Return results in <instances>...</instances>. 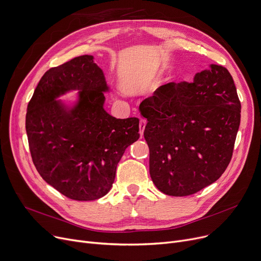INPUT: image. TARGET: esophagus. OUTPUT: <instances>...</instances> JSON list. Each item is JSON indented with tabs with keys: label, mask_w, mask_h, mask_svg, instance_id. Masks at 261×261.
Masks as SVG:
<instances>
[{
	"label": "esophagus",
	"mask_w": 261,
	"mask_h": 261,
	"mask_svg": "<svg viewBox=\"0 0 261 261\" xmlns=\"http://www.w3.org/2000/svg\"><path fill=\"white\" fill-rule=\"evenodd\" d=\"M139 127H140V134H141V135H143V134H144L145 127H146V120H145V119H141V120H140V125H139Z\"/></svg>",
	"instance_id": "obj_1"
}]
</instances>
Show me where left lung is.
Instances as JSON below:
<instances>
[{"mask_svg": "<svg viewBox=\"0 0 261 261\" xmlns=\"http://www.w3.org/2000/svg\"><path fill=\"white\" fill-rule=\"evenodd\" d=\"M148 122L149 171L162 193H198L225 171L240 125L241 103L231 75L211 64L193 82H169L140 105Z\"/></svg>", "mask_w": 261, "mask_h": 261, "instance_id": "left-lung-1", "label": "left lung"}]
</instances>
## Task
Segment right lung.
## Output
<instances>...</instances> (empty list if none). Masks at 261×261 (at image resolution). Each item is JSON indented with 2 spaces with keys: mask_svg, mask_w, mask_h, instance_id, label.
<instances>
[{
  "mask_svg": "<svg viewBox=\"0 0 261 261\" xmlns=\"http://www.w3.org/2000/svg\"><path fill=\"white\" fill-rule=\"evenodd\" d=\"M70 90L79 91L72 107L57 100ZM109 91L94 57L84 55L45 72L27 106L25 128L36 169L72 200L107 195L126 148L140 138L139 118L106 112Z\"/></svg>",
  "mask_w": 261,
  "mask_h": 261,
  "instance_id": "1",
  "label": "right lung"
}]
</instances>
